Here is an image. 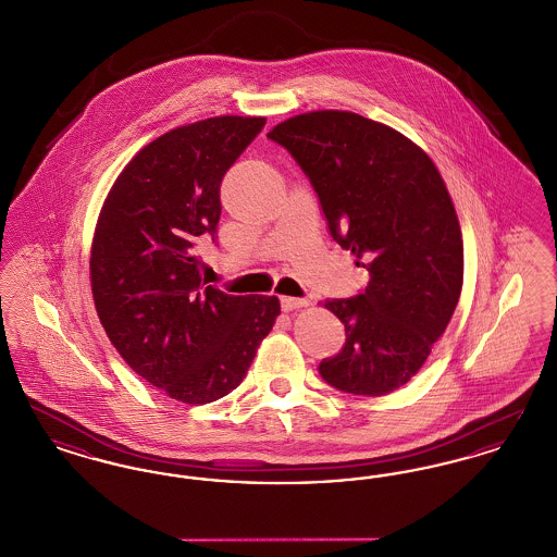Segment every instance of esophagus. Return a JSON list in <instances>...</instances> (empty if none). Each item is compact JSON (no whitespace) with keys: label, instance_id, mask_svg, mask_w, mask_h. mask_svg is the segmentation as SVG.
Returning a JSON list of instances; mask_svg holds the SVG:
<instances>
[{"label":"esophagus","instance_id":"34e87169","mask_svg":"<svg viewBox=\"0 0 557 557\" xmlns=\"http://www.w3.org/2000/svg\"><path fill=\"white\" fill-rule=\"evenodd\" d=\"M309 300L307 298H294V296H282V309L284 311H294V309H302L307 307Z\"/></svg>","mask_w":557,"mask_h":557}]
</instances>
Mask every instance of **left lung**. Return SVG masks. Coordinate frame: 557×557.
<instances>
[{
	"mask_svg": "<svg viewBox=\"0 0 557 557\" xmlns=\"http://www.w3.org/2000/svg\"><path fill=\"white\" fill-rule=\"evenodd\" d=\"M267 137L309 177L332 238L370 271L363 294L323 302L345 323L346 343L319 373L343 393L388 395L422 370L461 294L449 189L418 144L357 112L296 114Z\"/></svg>",
	"mask_w": 557,
	"mask_h": 557,
	"instance_id": "left-lung-1",
	"label": "left lung"
}]
</instances>
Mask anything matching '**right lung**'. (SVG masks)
I'll use <instances>...</instances> for the list:
<instances>
[{"label":"right lung","instance_id":"1","mask_svg":"<svg viewBox=\"0 0 557 557\" xmlns=\"http://www.w3.org/2000/svg\"><path fill=\"white\" fill-rule=\"evenodd\" d=\"M265 116H212L144 146L108 191L89 280L125 363L164 395L205 405L238 388L280 315L277 296L205 286L196 252L216 234L219 187Z\"/></svg>","mask_w":557,"mask_h":557}]
</instances>
